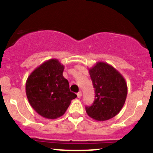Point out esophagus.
<instances>
[{"mask_svg": "<svg viewBox=\"0 0 153 153\" xmlns=\"http://www.w3.org/2000/svg\"><path fill=\"white\" fill-rule=\"evenodd\" d=\"M77 96H78V98H80V97H81V96H82V93H81V91H79V92H78V93L77 94Z\"/></svg>", "mask_w": 153, "mask_h": 153, "instance_id": "esophagus-1", "label": "esophagus"}]
</instances>
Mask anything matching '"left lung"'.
Instances as JSON below:
<instances>
[{"mask_svg":"<svg viewBox=\"0 0 153 153\" xmlns=\"http://www.w3.org/2000/svg\"><path fill=\"white\" fill-rule=\"evenodd\" d=\"M95 91L91 106L85 107L89 117L98 121L111 119L119 113L126 100V82L112 65L98 62L88 69Z\"/></svg>","mask_w":153,"mask_h":153,"instance_id":"obj_1","label":"left lung"}]
</instances>
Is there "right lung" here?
<instances>
[{"label": "right lung", "instance_id": "1", "mask_svg": "<svg viewBox=\"0 0 153 153\" xmlns=\"http://www.w3.org/2000/svg\"><path fill=\"white\" fill-rule=\"evenodd\" d=\"M65 66L56 59L41 64L28 76L26 95L31 107L42 117L56 119L65 114L77 95L70 91L62 73Z\"/></svg>", "mask_w": 153, "mask_h": 153}]
</instances>
